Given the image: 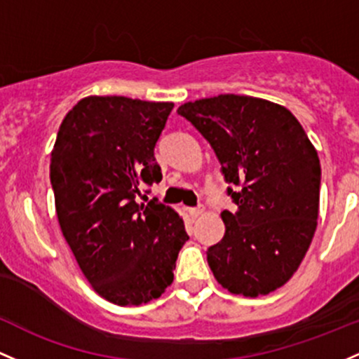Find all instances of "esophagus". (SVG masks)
<instances>
[{
    "mask_svg": "<svg viewBox=\"0 0 359 359\" xmlns=\"http://www.w3.org/2000/svg\"><path fill=\"white\" fill-rule=\"evenodd\" d=\"M189 212H191V216H192V218H199V216L203 215V212H204V208H203V206H198V208H191V210H189Z\"/></svg>",
    "mask_w": 359,
    "mask_h": 359,
    "instance_id": "esophagus-1",
    "label": "esophagus"
}]
</instances>
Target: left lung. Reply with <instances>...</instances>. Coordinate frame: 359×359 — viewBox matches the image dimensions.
Masks as SVG:
<instances>
[{
    "label": "left lung",
    "mask_w": 359,
    "mask_h": 359,
    "mask_svg": "<svg viewBox=\"0 0 359 359\" xmlns=\"http://www.w3.org/2000/svg\"><path fill=\"white\" fill-rule=\"evenodd\" d=\"M215 149L237 211H223L224 237L208 249L216 281L233 294L262 297L297 273L312 243L320 161L297 117L283 105L218 95L180 105Z\"/></svg>",
    "instance_id": "1"
}]
</instances>
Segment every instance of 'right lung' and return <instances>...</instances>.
<instances>
[{
    "label": "right lung",
    "instance_id": "obj_1",
    "mask_svg": "<svg viewBox=\"0 0 359 359\" xmlns=\"http://www.w3.org/2000/svg\"><path fill=\"white\" fill-rule=\"evenodd\" d=\"M172 109V102L81 98L50 153L62 235L92 288L121 306L161 297L189 240L170 206L136 201L141 186L161 180L155 144Z\"/></svg>",
    "mask_w": 359,
    "mask_h": 359
}]
</instances>
